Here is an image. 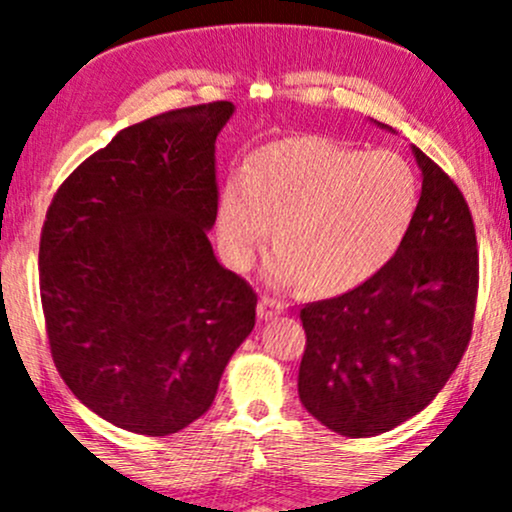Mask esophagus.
Masks as SVG:
<instances>
[{
    "instance_id": "34e87169",
    "label": "esophagus",
    "mask_w": 512,
    "mask_h": 512,
    "mask_svg": "<svg viewBox=\"0 0 512 512\" xmlns=\"http://www.w3.org/2000/svg\"><path fill=\"white\" fill-rule=\"evenodd\" d=\"M288 304L283 300H278L274 295H262L260 300V307H257V314H260V319H271V316H278L281 312H286Z\"/></svg>"
}]
</instances>
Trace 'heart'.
Wrapping results in <instances>:
<instances>
[{
  "mask_svg": "<svg viewBox=\"0 0 512 512\" xmlns=\"http://www.w3.org/2000/svg\"><path fill=\"white\" fill-rule=\"evenodd\" d=\"M416 210L418 177L397 153L300 137L264 148L248 184L224 191L219 238L243 269L278 226L281 250L267 264L269 281H307L314 293L338 295L392 260Z\"/></svg>",
  "mask_w": 512,
  "mask_h": 512,
  "instance_id": "obj_1",
  "label": "heart"
}]
</instances>
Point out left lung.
<instances>
[{
    "instance_id": "1",
    "label": "left lung",
    "mask_w": 512,
    "mask_h": 512,
    "mask_svg": "<svg viewBox=\"0 0 512 512\" xmlns=\"http://www.w3.org/2000/svg\"><path fill=\"white\" fill-rule=\"evenodd\" d=\"M423 191L409 234L378 274L300 309L304 409L345 437H373L423 411L468 349L480 255L468 203L413 146Z\"/></svg>"
}]
</instances>
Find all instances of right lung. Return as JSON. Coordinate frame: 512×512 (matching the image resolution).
Returning <instances> with one entry per match:
<instances>
[{"instance_id":"obj_1","label":"right lung","mask_w":512,"mask_h":512,"mask_svg":"<svg viewBox=\"0 0 512 512\" xmlns=\"http://www.w3.org/2000/svg\"><path fill=\"white\" fill-rule=\"evenodd\" d=\"M231 101L122 129L58 186L40 236L51 359L87 409L165 437L215 401L257 293L217 262L215 141Z\"/></svg>"}]
</instances>
